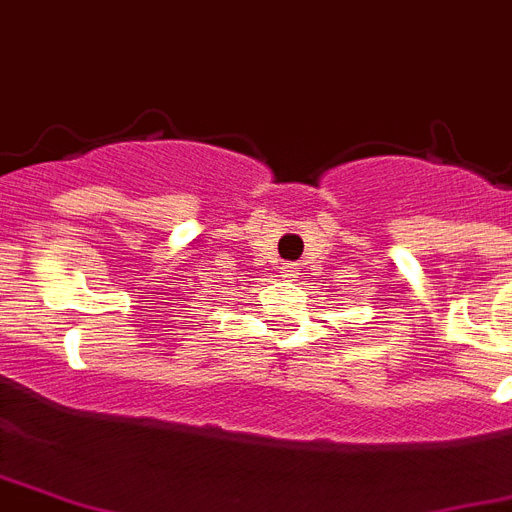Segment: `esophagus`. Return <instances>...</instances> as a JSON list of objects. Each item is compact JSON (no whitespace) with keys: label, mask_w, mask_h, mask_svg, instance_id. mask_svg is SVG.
<instances>
[{"label":"esophagus","mask_w":512,"mask_h":512,"mask_svg":"<svg viewBox=\"0 0 512 512\" xmlns=\"http://www.w3.org/2000/svg\"><path fill=\"white\" fill-rule=\"evenodd\" d=\"M281 276H284V279H297V265H284V268H281Z\"/></svg>","instance_id":"34e87169"}]
</instances>
